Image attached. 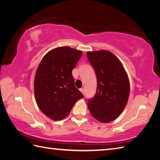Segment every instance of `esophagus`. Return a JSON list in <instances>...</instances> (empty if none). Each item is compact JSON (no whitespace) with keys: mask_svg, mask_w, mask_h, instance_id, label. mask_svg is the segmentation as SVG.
<instances>
[{"mask_svg":"<svg viewBox=\"0 0 160 160\" xmlns=\"http://www.w3.org/2000/svg\"><path fill=\"white\" fill-rule=\"evenodd\" d=\"M80 91L82 93H83V95H84V93H85V91H84V89H83V88H81V89H80Z\"/></svg>","mask_w":160,"mask_h":160,"instance_id":"34e87169","label":"esophagus"}]
</instances>
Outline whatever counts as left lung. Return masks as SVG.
Instances as JSON below:
<instances>
[{
	"instance_id": "8db88e82",
	"label": "left lung",
	"mask_w": 160,
	"mask_h": 160,
	"mask_svg": "<svg viewBox=\"0 0 160 160\" xmlns=\"http://www.w3.org/2000/svg\"><path fill=\"white\" fill-rule=\"evenodd\" d=\"M95 71L98 89L88 105L91 115L101 123L117 119L122 113L130 92L128 75L118 58L107 50L87 52Z\"/></svg>"
}]
</instances>
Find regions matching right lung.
Returning <instances> with one entry per match:
<instances>
[{
	"mask_svg": "<svg viewBox=\"0 0 160 160\" xmlns=\"http://www.w3.org/2000/svg\"><path fill=\"white\" fill-rule=\"evenodd\" d=\"M81 55V51L59 47L48 52L38 66L34 81L36 102L52 120L66 118L77 101L83 98L72 75Z\"/></svg>",
	"mask_w": 160,
	"mask_h": 160,
	"instance_id": "1",
	"label": "right lung"
}]
</instances>
